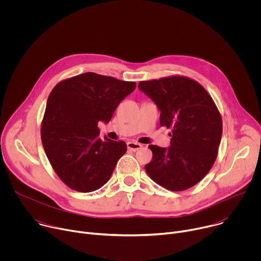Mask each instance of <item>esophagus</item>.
Wrapping results in <instances>:
<instances>
[{"instance_id":"obj_1","label":"esophagus","mask_w":261,"mask_h":261,"mask_svg":"<svg viewBox=\"0 0 261 261\" xmlns=\"http://www.w3.org/2000/svg\"><path fill=\"white\" fill-rule=\"evenodd\" d=\"M142 145L140 144V143H138V142H135V141H128L127 142V147L129 148V150H131V151H137V150H139V148L141 147Z\"/></svg>"}]
</instances>
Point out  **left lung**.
Masks as SVG:
<instances>
[{"label":"left lung","mask_w":261,"mask_h":261,"mask_svg":"<svg viewBox=\"0 0 261 261\" xmlns=\"http://www.w3.org/2000/svg\"><path fill=\"white\" fill-rule=\"evenodd\" d=\"M138 88L160 109V125L172 129L168 148L148 145L153 158L145 171L170 191L193 187L213 167L222 137L213 98L196 81L180 75L139 82Z\"/></svg>","instance_id":"1"}]
</instances>
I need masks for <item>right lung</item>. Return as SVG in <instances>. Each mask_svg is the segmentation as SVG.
I'll list each match as a JSON object with an SVG mask.
<instances>
[{
    "label": "right lung",
    "instance_id": "right-lung-1",
    "mask_svg": "<svg viewBox=\"0 0 261 261\" xmlns=\"http://www.w3.org/2000/svg\"><path fill=\"white\" fill-rule=\"evenodd\" d=\"M135 88L134 82L87 72L60 82L50 92L41 140L54 170L72 190L101 188L126 153L123 140L99 137L98 122L108 123Z\"/></svg>",
    "mask_w": 261,
    "mask_h": 261
}]
</instances>
